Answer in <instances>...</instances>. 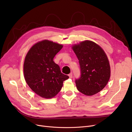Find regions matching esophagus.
Returning <instances> with one entry per match:
<instances>
[{"label": "esophagus", "mask_w": 132, "mask_h": 132, "mask_svg": "<svg viewBox=\"0 0 132 132\" xmlns=\"http://www.w3.org/2000/svg\"><path fill=\"white\" fill-rule=\"evenodd\" d=\"M73 75H72V73H70L68 74V76H69V77H70V78H72V77H73V76H72Z\"/></svg>", "instance_id": "esophagus-1"}]
</instances>
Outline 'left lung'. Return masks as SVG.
<instances>
[{"label": "left lung", "instance_id": "1", "mask_svg": "<svg viewBox=\"0 0 132 132\" xmlns=\"http://www.w3.org/2000/svg\"><path fill=\"white\" fill-rule=\"evenodd\" d=\"M78 58L80 77L75 80L78 90L87 96L101 91L110 77V66L102 48L92 41L85 40L72 47Z\"/></svg>", "mask_w": 132, "mask_h": 132}]
</instances>
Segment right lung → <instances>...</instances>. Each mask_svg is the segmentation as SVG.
<instances>
[{"label": "right lung", "instance_id": "add662e5", "mask_svg": "<svg viewBox=\"0 0 132 132\" xmlns=\"http://www.w3.org/2000/svg\"><path fill=\"white\" fill-rule=\"evenodd\" d=\"M62 46L44 40L33 45L26 55L23 65L25 80L32 90L42 97H53L60 91L63 82L69 78L53 61Z\"/></svg>", "mask_w": 132, "mask_h": 132}]
</instances>
